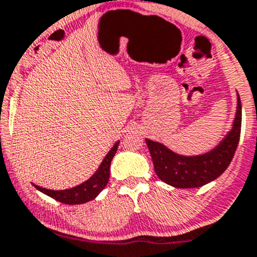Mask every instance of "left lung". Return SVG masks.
Instances as JSON below:
<instances>
[{"instance_id":"8db88e82","label":"left lung","mask_w":257,"mask_h":257,"mask_svg":"<svg viewBox=\"0 0 257 257\" xmlns=\"http://www.w3.org/2000/svg\"><path fill=\"white\" fill-rule=\"evenodd\" d=\"M241 134V101L237 97V110L233 126L216 149L201 156H181L159 142L146 139L154 161L155 172L166 184L179 189H194L214 181L225 172L237 149Z\"/></svg>"}]
</instances>
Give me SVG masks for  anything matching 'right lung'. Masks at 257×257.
<instances>
[{"instance_id":"1","label":"right lung","mask_w":257,"mask_h":257,"mask_svg":"<svg viewBox=\"0 0 257 257\" xmlns=\"http://www.w3.org/2000/svg\"><path fill=\"white\" fill-rule=\"evenodd\" d=\"M118 142H116L115 146L110 150L106 157L103 159L102 164L100 165L97 171L93 174V176L90 180H87L83 184L78 185V186L72 187L68 190H61V191H53V190L43 189V187L36 186L37 190L46 194L47 196L52 197L56 201H60L66 205H80L85 204V202L91 201L95 199L107 185L108 179H110V165L112 161L113 156H115L116 151H117Z\"/></svg>"}]
</instances>
